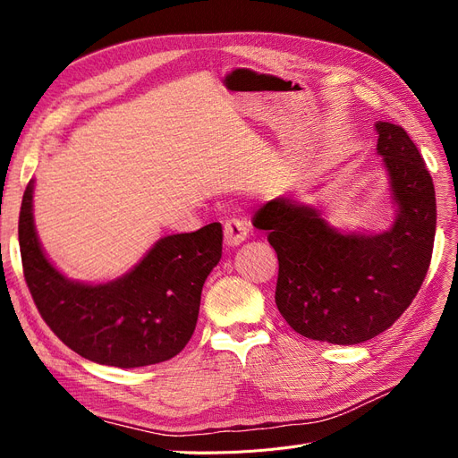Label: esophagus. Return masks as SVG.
I'll list each match as a JSON object with an SVG mask.
<instances>
[{"label": "esophagus", "instance_id": "34e87169", "mask_svg": "<svg viewBox=\"0 0 458 458\" xmlns=\"http://www.w3.org/2000/svg\"><path fill=\"white\" fill-rule=\"evenodd\" d=\"M224 237L227 246H239L248 237V224L241 217H231L224 225Z\"/></svg>", "mask_w": 458, "mask_h": 458}]
</instances>
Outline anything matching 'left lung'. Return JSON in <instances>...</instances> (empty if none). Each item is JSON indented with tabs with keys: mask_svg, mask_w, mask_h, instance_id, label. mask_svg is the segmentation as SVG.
Wrapping results in <instances>:
<instances>
[{
	"mask_svg": "<svg viewBox=\"0 0 458 458\" xmlns=\"http://www.w3.org/2000/svg\"><path fill=\"white\" fill-rule=\"evenodd\" d=\"M377 131L397 204L390 231L340 233L317 208L293 199L269 200L252 219L279 258L276 308L311 340L352 345L378 336L411 306L432 259V175L403 128L378 122Z\"/></svg>",
	"mask_w": 458,
	"mask_h": 458,
	"instance_id": "obj_1",
	"label": "left lung"
}]
</instances>
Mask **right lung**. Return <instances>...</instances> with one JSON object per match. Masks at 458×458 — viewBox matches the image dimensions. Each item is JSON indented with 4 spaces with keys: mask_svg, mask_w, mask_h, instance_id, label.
Segmentation results:
<instances>
[{
    "mask_svg": "<svg viewBox=\"0 0 458 458\" xmlns=\"http://www.w3.org/2000/svg\"><path fill=\"white\" fill-rule=\"evenodd\" d=\"M32 195L34 182L19 216L22 269L57 338L93 363L120 369L162 363L182 352L197 327L206 276L221 258V225L164 237L120 279L86 284L66 279L41 250Z\"/></svg>",
    "mask_w": 458,
    "mask_h": 458,
    "instance_id": "1",
    "label": "right lung"
}]
</instances>
